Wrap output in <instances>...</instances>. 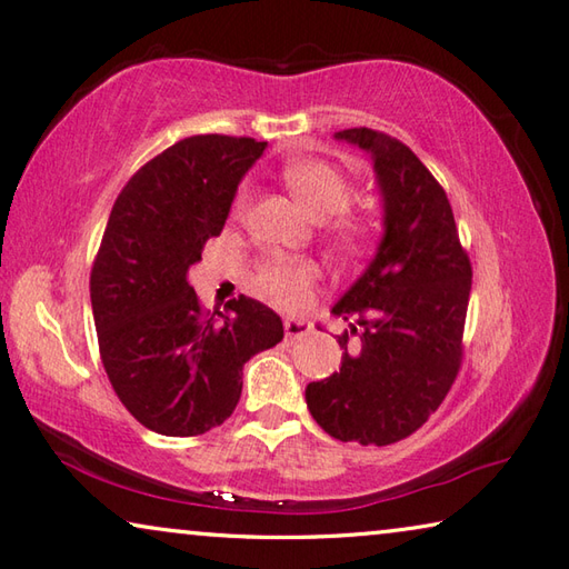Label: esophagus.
Masks as SVG:
<instances>
[{"mask_svg":"<svg viewBox=\"0 0 569 569\" xmlns=\"http://www.w3.org/2000/svg\"><path fill=\"white\" fill-rule=\"evenodd\" d=\"M283 330H286V340H298V338H303V336H308V330H310V326L306 320H296V318H286L283 320Z\"/></svg>","mask_w":569,"mask_h":569,"instance_id":"obj_1","label":"esophagus"}]
</instances>
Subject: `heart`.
<instances>
[{
    "label": "heart",
    "mask_w": 569,
    "mask_h": 569,
    "mask_svg": "<svg viewBox=\"0 0 569 569\" xmlns=\"http://www.w3.org/2000/svg\"><path fill=\"white\" fill-rule=\"evenodd\" d=\"M283 180L291 189L298 204L303 207L313 219H330L348 209L352 187L338 167L320 160H300L291 162L283 170ZM249 204V189L241 187L233 199V211L241 214ZM336 233L345 241H358L367 233L362 219L340 217L336 221ZM318 276L313 261L293 259V256H273L259 269V286L273 300L283 306H293L303 296L306 286Z\"/></svg>",
    "instance_id": "b5f03b06"
}]
</instances>
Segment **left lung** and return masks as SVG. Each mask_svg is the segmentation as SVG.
Segmentation results:
<instances>
[{
	"label": "left lung",
	"instance_id": "left-lung-1",
	"mask_svg": "<svg viewBox=\"0 0 569 569\" xmlns=\"http://www.w3.org/2000/svg\"><path fill=\"white\" fill-rule=\"evenodd\" d=\"M365 150L382 197V239L332 316L340 372L306 387L310 415L330 437L387 447L437 411L461 367L471 261L441 184L405 142L370 128L336 132Z\"/></svg>",
	"mask_w": 569,
	"mask_h": 569
}]
</instances>
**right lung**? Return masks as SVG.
<instances>
[{
	"label": "right lung",
	"instance_id": "obj_1",
	"mask_svg": "<svg viewBox=\"0 0 569 569\" xmlns=\"http://www.w3.org/2000/svg\"><path fill=\"white\" fill-rule=\"evenodd\" d=\"M263 150L253 138H184L140 167L110 211L91 271L100 360L120 402L162 437L229 419L243 362L283 340L269 306L239 296L204 313L187 281Z\"/></svg>",
	"mask_w": 569,
	"mask_h": 569
}]
</instances>
